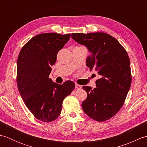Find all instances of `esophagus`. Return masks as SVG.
<instances>
[{"mask_svg": "<svg viewBox=\"0 0 147 147\" xmlns=\"http://www.w3.org/2000/svg\"><path fill=\"white\" fill-rule=\"evenodd\" d=\"M75 88L76 89H81V88H82V86H81L79 85H78V84H76V85H75Z\"/></svg>", "mask_w": 147, "mask_h": 147, "instance_id": "34e87169", "label": "esophagus"}]
</instances>
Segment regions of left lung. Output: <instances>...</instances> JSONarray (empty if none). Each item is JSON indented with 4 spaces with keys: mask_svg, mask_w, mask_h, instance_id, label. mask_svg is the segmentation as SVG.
<instances>
[{
    "mask_svg": "<svg viewBox=\"0 0 147 147\" xmlns=\"http://www.w3.org/2000/svg\"><path fill=\"white\" fill-rule=\"evenodd\" d=\"M71 37L88 49L90 55L86 65L100 76L95 82L96 88L82 87L87 93L82 104L83 110L93 120L107 121L120 110L130 88L132 77L129 56L121 43L107 33H73Z\"/></svg>",
    "mask_w": 147,
    "mask_h": 147,
    "instance_id": "8db88e82",
    "label": "left lung"
}]
</instances>
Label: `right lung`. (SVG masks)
I'll list each match as a JSON object with an SVG mask.
<instances>
[{
    "mask_svg": "<svg viewBox=\"0 0 147 147\" xmlns=\"http://www.w3.org/2000/svg\"><path fill=\"white\" fill-rule=\"evenodd\" d=\"M70 36V34H39L22 47L18 55V90L27 108L42 122H52L60 115L62 102L75 87L71 81L59 85L49 78L57 53Z\"/></svg>",
    "mask_w": 147,
    "mask_h": 147,
    "instance_id": "right-lung-1",
    "label": "right lung"
}]
</instances>
